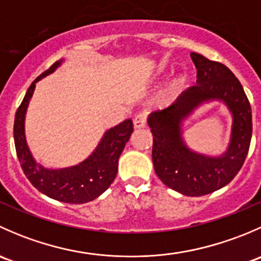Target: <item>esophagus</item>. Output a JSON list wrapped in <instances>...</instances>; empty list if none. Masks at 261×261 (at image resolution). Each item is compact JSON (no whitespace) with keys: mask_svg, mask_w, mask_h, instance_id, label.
I'll return each instance as SVG.
<instances>
[{"mask_svg":"<svg viewBox=\"0 0 261 261\" xmlns=\"http://www.w3.org/2000/svg\"><path fill=\"white\" fill-rule=\"evenodd\" d=\"M134 126L135 128H143L146 126V115L145 114H139L134 118Z\"/></svg>","mask_w":261,"mask_h":261,"instance_id":"34e87169","label":"esophagus"}]
</instances>
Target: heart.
Wrapping results in <instances>:
<instances>
[{"instance_id": "obj_1", "label": "heart", "mask_w": 261, "mask_h": 261, "mask_svg": "<svg viewBox=\"0 0 261 261\" xmlns=\"http://www.w3.org/2000/svg\"><path fill=\"white\" fill-rule=\"evenodd\" d=\"M184 81H186V78H184V77H179V78H178V80L175 81V83H174V86H173V88H174V89L178 88V87L181 86V84L184 83Z\"/></svg>"}]
</instances>
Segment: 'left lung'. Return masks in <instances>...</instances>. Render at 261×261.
Returning <instances> with one entry per match:
<instances>
[{
    "mask_svg": "<svg viewBox=\"0 0 261 261\" xmlns=\"http://www.w3.org/2000/svg\"><path fill=\"white\" fill-rule=\"evenodd\" d=\"M197 84L183 92L172 106L151 112L152 163L159 179L184 196L199 197L222 188L243 167L252 134L251 107L240 81L222 63L191 53ZM221 100L233 115L228 150L221 157L193 152L182 140V121L201 104Z\"/></svg>",
    "mask_w": 261,
    "mask_h": 261,
    "instance_id": "8db88e82",
    "label": "left lung"
}]
</instances>
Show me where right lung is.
<instances>
[{
  "label": "right lung",
  "instance_id": "1",
  "mask_svg": "<svg viewBox=\"0 0 261 261\" xmlns=\"http://www.w3.org/2000/svg\"><path fill=\"white\" fill-rule=\"evenodd\" d=\"M62 62L63 60L55 62L29 87L15 115V147L26 178L39 192L64 203L81 204L101 196L115 180L118 169V158L133 134L134 126L133 121L127 118L107 130L94 151L77 165L62 169H49L36 163L26 143L25 115L36 82L54 72Z\"/></svg>",
  "mask_w": 261,
  "mask_h": 261
}]
</instances>
